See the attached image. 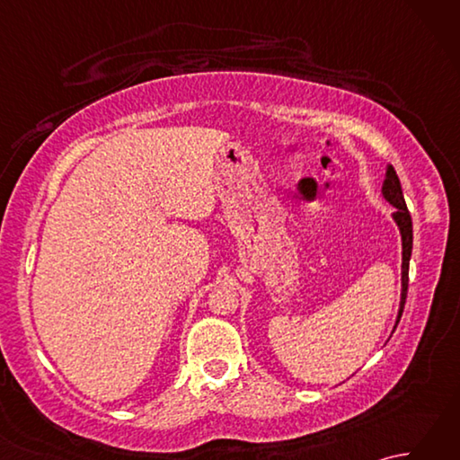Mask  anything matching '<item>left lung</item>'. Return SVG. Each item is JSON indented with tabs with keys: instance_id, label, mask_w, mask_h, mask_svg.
I'll return each mask as SVG.
<instances>
[{
	"instance_id": "1",
	"label": "left lung",
	"mask_w": 460,
	"mask_h": 460,
	"mask_svg": "<svg viewBox=\"0 0 460 460\" xmlns=\"http://www.w3.org/2000/svg\"><path fill=\"white\" fill-rule=\"evenodd\" d=\"M381 193L384 198L394 205L395 213L394 219L397 223L399 231H402V245H403V262H402V302H399V314L395 326L399 324V318L403 314L405 308V298H407V285H409V259H411V249H413V223H411V215H409V209L403 199V191H402V183H399L397 173L394 170V165H387L385 172V181L384 188H381Z\"/></svg>"
}]
</instances>
